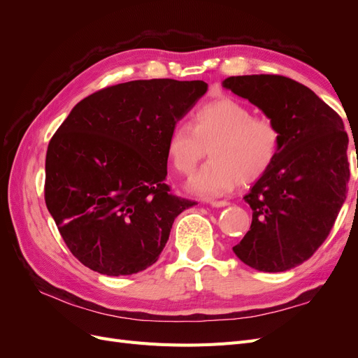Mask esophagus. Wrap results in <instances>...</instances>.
Masks as SVG:
<instances>
[{
	"mask_svg": "<svg viewBox=\"0 0 358 358\" xmlns=\"http://www.w3.org/2000/svg\"><path fill=\"white\" fill-rule=\"evenodd\" d=\"M209 204L212 206V208H225V206H229L230 203L225 200H212V201H209Z\"/></svg>",
	"mask_w": 358,
	"mask_h": 358,
	"instance_id": "1",
	"label": "esophagus"
}]
</instances>
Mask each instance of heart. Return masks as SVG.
Instances as JSON below:
<instances>
[{
	"instance_id": "obj_1",
	"label": "heart",
	"mask_w": 358,
	"mask_h": 358,
	"mask_svg": "<svg viewBox=\"0 0 358 358\" xmlns=\"http://www.w3.org/2000/svg\"><path fill=\"white\" fill-rule=\"evenodd\" d=\"M282 134L268 117L254 116L243 103L221 96L203 104L191 125L180 122L170 129L167 157L179 173L189 176L204 158L210 161L189 182V191L216 197L239 183L263 178L279 157Z\"/></svg>"
}]
</instances>
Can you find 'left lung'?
<instances>
[{
    "label": "left lung",
    "instance_id": "8db88e82",
    "mask_svg": "<svg viewBox=\"0 0 358 358\" xmlns=\"http://www.w3.org/2000/svg\"><path fill=\"white\" fill-rule=\"evenodd\" d=\"M222 86L257 106L282 134L273 167L243 197L252 224L233 251L259 272H285L313 255L338 218L350 180L348 134L330 106L284 76H231Z\"/></svg>",
    "mask_w": 358,
    "mask_h": 358
}]
</instances>
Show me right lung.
I'll use <instances>...</instances> for the list:
<instances>
[{
  "label": "right lung",
  "instance_id": "1",
  "mask_svg": "<svg viewBox=\"0 0 358 358\" xmlns=\"http://www.w3.org/2000/svg\"><path fill=\"white\" fill-rule=\"evenodd\" d=\"M206 91L203 80L119 83L76 104L53 134L45 200L82 264L122 276L157 262L176 216L196 204L169 192L167 137Z\"/></svg>",
  "mask_w": 358,
  "mask_h": 358
}]
</instances>
